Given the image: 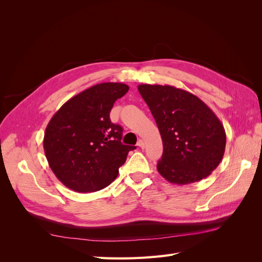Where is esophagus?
Segmentation results:
<instances>
[{"mask_svg":"<svg viewBox=\"0 0 262 262\" xmlns=\"http://www.w3.org/2000/svg\"><path fill=\"white\" fill-rule=\"evenodd\" d=\"M138 146H139V147H141V148H143V147L145 146V142H144L143 140H139V142H138Z\"/></svg>","mask_w":262,"mask_h":262,"instance_id":"esophagus-1","label":"esophagus"}]
</instances>
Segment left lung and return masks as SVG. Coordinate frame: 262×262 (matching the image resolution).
Returning a JSON list of instances; mask_svg holds the SVG:
<instances>
[{
    "instance_id": "1",
    "label": "left lung",
    "mask_w": 262,
    "mask_h": 262,
    "mask_svg": "<svg viewBox=\"0 0 262 262\" xmlns=\"http://www.w3.org/2000/svg\"><path fill=\"white\" fill-rule=\"evenodd\" d=\"M163 141L157 170L170 184L189 185L211 175L225 152L224 126L195 95L170 85L140 84Z\"/></svg>"
}]
</instances>
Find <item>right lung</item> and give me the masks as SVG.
<instances>
[{
  "label": "right lung",
  "mask_w": 262,
  "mask_h": 262,
  "mask_svg": "<svg viewBox=\"0 0 262 262\" xmlns=\"http://www.w3.org/2000/svg\"><path fill=\"white\" fill-rule=\"evenodd\" d=\"M129 91L122 83H100L69 99L47 125L43 149L53 173L76 192H94L117 178L136 146L121 143L122 126L110 121L115 101Z\"/></svg>",
  "instance_id": "1"
}]
</instances>
